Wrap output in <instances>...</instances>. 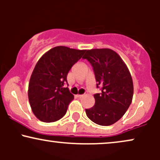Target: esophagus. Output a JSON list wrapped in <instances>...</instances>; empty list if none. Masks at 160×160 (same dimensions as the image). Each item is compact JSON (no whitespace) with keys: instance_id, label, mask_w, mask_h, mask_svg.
<instances>
[{"instance_id":"obj_1","label":"esophagus","mask_w":160,"mask_h":160,"mask_svg":"<svg viewBox=\"0 0 160 160\" xmlns=\"http://www.w3.org/2000/svg\"><path fill=\"white\" fill-rule=\"evenodd\" d=\"M82 96H83V95H77V97H78V98H82Z\"/></svg>"}]
</instances>
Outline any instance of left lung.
Listing matches in <instances>:
<instances>
[{"mask_svg":"<svg viewBox=\"0 0 160 160\" xmlns=\"http://www.w3.org/2000/svg\"><path fill=\"white\" fill-rule=\"evenodd\" d=\"M82 58L91 63L97 87L102 92L94 95L95 105L86 109L87 117L100 126H111L125 114L132 103L133 82L123 60L111 49L86 50Z\"/></svg>","mask_w":160,"mask_h":160,"instance_id":"obj_1","label":"left lung"}]
</instances>
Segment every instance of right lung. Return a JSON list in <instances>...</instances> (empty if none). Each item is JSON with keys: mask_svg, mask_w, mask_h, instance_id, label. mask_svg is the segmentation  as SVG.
I'll list each match as a JSON object with an SVG mask.
<instances>
[{"mask_svg": "<svg viewBox=\"0 0 160 160\" xmlns=\"http://www.w3.org/2000/svg\"><path fill=\"white\" fill-rule=\"evenodd\" d=\"M86 49L63 46L53 47L37 62L28 84L29 103L32 112L42 122H55L65 116L74 95L68 88V73L81 58Z\"/></svg>", "mask_w": 160, "mask_h": 160, "instance_id": "right-lung-1", "label": "right lung"}]
</instances>
